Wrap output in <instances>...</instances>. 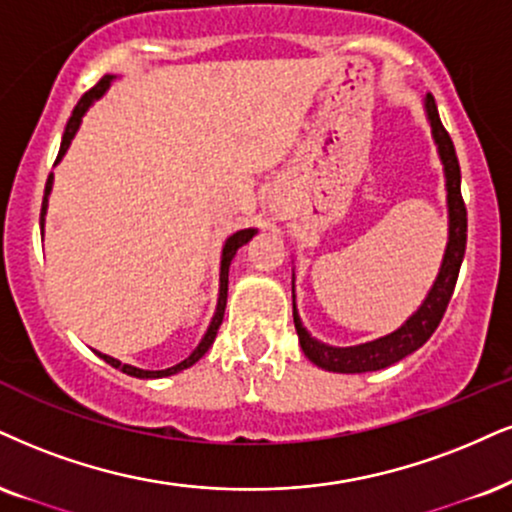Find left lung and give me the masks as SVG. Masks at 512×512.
<instances>
[{
    "label": "left lung",
    "mask_w": 512,
    "mask_h": 512,
    "mask_svg": "<svg viewBox=\"0 0 512 512\" xmlns=\"http://www.w3.org/2000/svg\"><path fill=\"white\" fill-rule=\"evenodd\" d=\"M425 113L430 121L434 144H437L439 159L444 163V178H446V204H449V242H446L444 258H441V268L437 280L430 292H427L425 301H422L418 311L403 323L399 330H394L387 337L375 339V342H365L358 346H330L318 342L311 337L308 330L301 323L299 311L294 304V327L299 334V344L304 349L306 358L318 368L330 372H372L389 368V365L399 363L408 353L418 351L427 339L437 330L441 318H444L446 306H449L453 287H456L460 263L465 256V244H468V211H465L463 194H460V166L456 149L441 125L437 104H434L432 94H425ZM294 294V289H292Z\"/></svg>",
    "instance_id": "left-lung-1"
}]
</instances>
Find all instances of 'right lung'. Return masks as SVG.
Listing matches in <instances>:
<instances>
[{"label":"right lung","mask_w":512,"mask_h":512,"mask_svg":"<svg viewBox=\"0 0 512 512\" xmlns=\"http://www.w3.org/2000/svg\"><path fill=\"white\" fill-rule=\"evenodd\" d=\"M111 80H113V75H104V78L99 80L97 85H94L90 92L82 94L80 102L75 104L73 116L68 118V123H66V132H63L61 149H59V156H56V163H59V161L63 159V154H66L68 147H71V142H73L75 132H78L80 123H82V116H85L87 109H90V106H92L94 102H97V99L102 97V94H104L106 90H109ZM52 185H54V175H49V178H47V185H44V199H42V211H40V227H42V232H44V216H47V206H49V194H52ZM256 232H258L256 227H246V230H239V232H235V235H230V237L225 239V244H223V256H220V289H218V306H216V313H213L211 325H208L206 334H204V337H201L199 346H197V349H194L192 353H189V356L185 358V361H180L178 365H173V368H166V370H142V368H135V365H125V363H121V361H116V358L106 356V353H99V351H94V353H97L99 358H104V361L109 363L111 368L123 370L125 375H130V377H140V380H159V377L175 375V372L187 370L189 365L197 363L199 358L204 356V353H206L208 349H211L213 339H216V334H218V327H220V323H223L225 304H227V273H230V263H232V258H235V254H237L239 246H244L246 242H249V239L254 237Z\"/></svg>","instance_id":"right-lung-1"}]
</instances>
